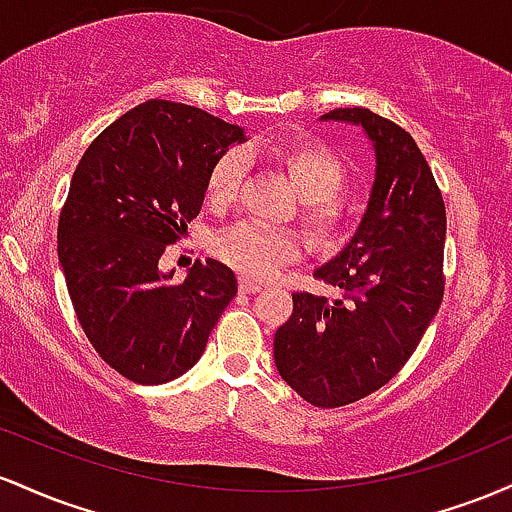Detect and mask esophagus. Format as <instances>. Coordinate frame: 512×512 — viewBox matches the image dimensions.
<instances>
[{
  "instance_id": "esophagus-1",
  "label": "esophagus",
  "mask_w": 512,
  "mask_h": 512,
  "mask_svg": "<svg viewBox=\"0 0 512 512\" xmlns=\"http://www.w3.org/2000/svg\"><path fill=\"white\" fill-rule=\"evenodd\" d=\"M239 290L246 292V295H254V292L263 290V285L256 283V280H251V278H239Z\"/></svg>"
}]
</instances>
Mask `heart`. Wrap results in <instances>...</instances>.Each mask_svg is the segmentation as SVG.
<instances>
[{"instance_id": "obj_1", "label": "heart", "mask_w": 512, "mask_h": 512, "mask_svg": "<svg viewBox=\"0 0 512 512\" xmlns=\"http://www.w3.org/2000/svg\"><path fill=\"white\" fill-rule=\"evenodd\" d=\"M273 159L287 171L302 195V222L321 249H338L350 239L355 212L341 198L348 169L329 145L317 140H287L271 147ZM246 171V157L239 149L220 154L210 166L205 191L215 208H227L237 198ZM212 251L220 261L246 278L268 280L285 263L304 254V239L295 229H278L261 222L239 225L217 234Z\"/></svg>"}]
</instances>
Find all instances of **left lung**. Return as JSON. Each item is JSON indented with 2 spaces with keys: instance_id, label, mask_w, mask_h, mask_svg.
Returning <instances> with one entry per match:
<instances>
[{
  "instance_id": "left-lung-1",
  "label": "left lung",
  "mask_w": 512,
  "mask_h": 512,
  "mask_svg": "<svg viewBox=\"0 0 512 512\" xmlns=\"http://www.w3.org/2000/svg\"><path fill=\"white\" fill-rule=\"evenodd\" d=\"M324 120L363 125L375 147V183L355 237L314 271L341 297L292 292L273 355L304 401L338 409L399 375L438 314L447 217L426 157L394 120L370 108H336Z\"/></svg>"
}]
</instances>
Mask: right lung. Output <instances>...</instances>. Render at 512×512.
<instances>
[{
  "label": "right lung",
  "instance_id": "obj_1",
  "mask_svg": "<svg viewBox=\"0 0 512 512\" xmlns=\"http://www.w3.org/2000/svg\"><path fill=\"white\" fill-rule=\"evenodd\" d=\"M239 140V125L152 99L108 125L74 169L57 256L86 338L130 382L191 370L237 295V278L215 258L179 285L159 258L203 208L210 166Z\"/></svg>",
  "mask_w": 512,
  "mask_h": 512
}]
</instances>
